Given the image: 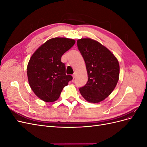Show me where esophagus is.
Masks as SVG:
<instances>
[{
  "mask_svg": "<svg viewBox=\"0 0 147 147\" xmlns=\"http://www.w3.org/2000/svg\"><path fill=\"white\" fill-rule=\"evenodd\" d=\"M75 76H76V74H74L72 75V77H73V78H74V79L75 78Z\"/></svg>",
  "mask_w": 147,
  "mask_h": 147,
  "instance_id": "1",
  "label": "esophagus"
}]
</instances>
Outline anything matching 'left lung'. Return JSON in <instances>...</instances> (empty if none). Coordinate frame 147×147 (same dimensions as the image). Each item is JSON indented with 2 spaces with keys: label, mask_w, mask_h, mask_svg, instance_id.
<instances>
[{
  "label": "left lung",
  "mask_w": 147,
  "mask_h": 147,
  "mask_svg": "<svg viewBox=\"0 0 147 147\" xmlns=\"http://www.w3.org/2000/svg\"><path fill=\"white\" fill-rule=\"evenodd\" d=\"M77 47L85 62L88 77L87 83L80 88V92L86 101L98 103L117 86L119 76L118 61L108 48L93 39H78Z\"/></svg>",
  "instance_id": "obj_1"
}]
</instances>
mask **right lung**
I'll use <instances>...</instances> for the list:
<instances>
[{
  "mask_svg": "<svg viewBox=\"0 0 147 147\" xmlns=\"http://www.w3.org/2000/svg\"><path fill=\"white\" fill-rule=\"evenodd\" d=\"M75 43L74 39L56 37L48 40L30 57L27 74L29 85L38 98L51 102L58 99L72 77L65 74L61 57Z\"/></svg>",
  "mask_w": 147,
  "mask_h": 147,
  "instance_id": "1",
  "label": "right lung"
}]
</instances>
